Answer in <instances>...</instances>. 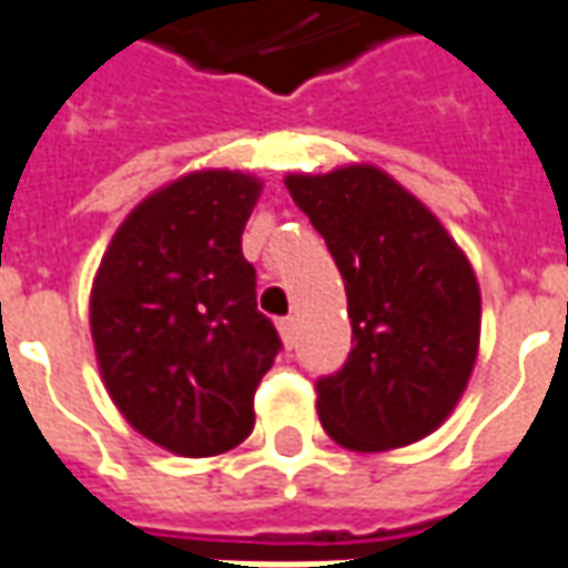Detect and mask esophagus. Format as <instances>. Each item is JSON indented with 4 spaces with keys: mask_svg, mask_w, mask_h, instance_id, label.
<instances>
[{
    "mask_svg": "<svg viewBox=\"0 0 568 568\" xmlns=\"http://www.w3.org/2000/svg\"><path fill=\"white\" fill-rule=\"evenodd\" d=\"M295 333H298L295 316H285V320H280V335H283L285 348H292V345H295Z\"/></svg>",
    "mask_w": 568,
    "mask_h": 568,
    "instance_id": "34e87169",
    "label": "esophagus"
}]
</instances>
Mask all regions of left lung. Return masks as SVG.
I'll return each instance as SVG.
<instances>
[{
  "label": "left lung",
  "mask_w": 568,
  "mask_h": 568,
  "mask_svg": "<svg viewBox=\"0 0 568 568\" xmlns=\"http://www.w3.org/2000/svg\"><path fill=\"white\" fill-rule=\"evenodd\" d=\"M285 189L326 239L348 295V361L316 382L323 429L357 454L414 445L454 414L473 376L476 270L442 220L373 164L288 173Z\"/></svg>",
  "instance_id": "8db88e82"
}]
</instances>
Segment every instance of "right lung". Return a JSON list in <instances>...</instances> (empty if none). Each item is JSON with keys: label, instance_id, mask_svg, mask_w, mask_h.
Instances as JSON below:
<instances>
[{"label": "right lung", "instance_id": "add662e5", "mask_svg": "<svg viewBox=\"0 0 568 568\" xmlns=\"http://www.w3.org/2000/svg\"><path fill=\"white\" fill-rule=\"evenodd\" d=\"M264 183L192 171L123 217L95 270L90 329L123 419L180 457H217L254 429V388L280 335L254 301L242 230Z\"/></svg>", "mask_w": 568, "mask_h": 568}]
</instances>
